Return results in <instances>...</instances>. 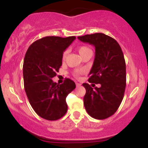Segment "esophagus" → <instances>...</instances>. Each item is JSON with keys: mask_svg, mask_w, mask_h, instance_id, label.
<instances>
[{"mask_svg": "<svg viewBox=\"0 0 148 148\" xmlns=\"http://www.w3.org/2000/svg\"><path fill=\"white\" fill-rule=\"evenodd\" d=\"M76 86H77V87H79V86H81V84H80V83H77V82H76Z\"/></svg>", "mask_w": 148, "mask_h": 148, "instance_id": "1", "label": "esophagus"}]
</instances>
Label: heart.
<instances>
[{"mask_svg":"<svg viewBox=\"0 0 148 148\" xmlns=\"http://www.w3.org/2000/svg\"><path fill=\"white\" fill-rule=\"evenodd\" d=\"M77 50H78V52L79 53V54L81 55V56H84V55L86 54V53H89V52H92V51H91V49H89V48H88L87 46H79V47H78ZM66 55H67V51L64 52L63 56H62V59H63V60H65L66 57ZM82 73H83V70L77 69L74 71V74L75 77H79V75H81Z\"/></svg>","mask_w":148,"mask_h":148,"instance_id":"heart-1","label":"heart"}]
</instances>
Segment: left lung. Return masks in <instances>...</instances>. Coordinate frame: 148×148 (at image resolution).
<instances>
[{
  "instance_id": "8db88e82",
  "label": "left lung",
  "mask_w": 148,
  "mask_h": 148,
  "mask_svg": "<svg viewBox=\"0 0 148 148\" xmlns=\"http://www.w3.org/2000/svg\"><path fill=\"white\" fill-rule=\"evenodd\" d=\"M78 39L95 46V60L88 82L101 85L92 88L83 84L86 89L84 107L92 117L104 120L115 113L123 99L126 86L123 53L115 39L102 33L78 36Z\"/></svg>"
}]
</instances>
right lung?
Returning <instances> with one entry per match:
<instances>
[{"mask_svg": "<svg viewBox=\"0 0 148 148\" xmlns=\"http://www.w3.org/2000/svg\"><path fill=\"white\" fill-rule=\"evenodd\" d=\"M75 36H46L33 43L26 51L23 66L24 89L38 116L57 120L67 111L66 98L76 88L72 80L66 79L58 84L52 78L62 65V56Z\"/></svg>", "mask_w": 148, "mask_h": 148, "instance_id": "1", "label": "right lung"}]
</instances>
